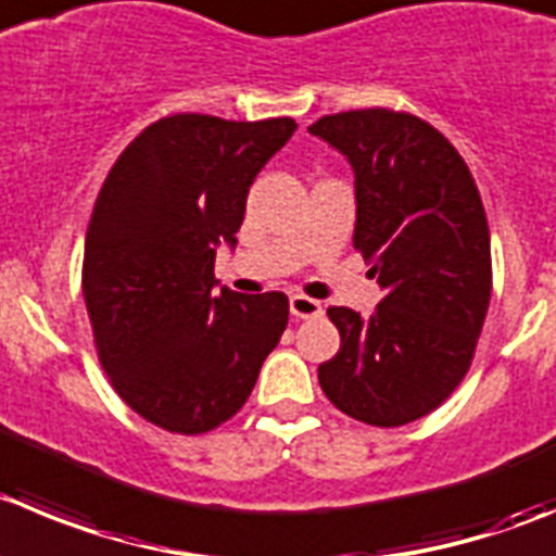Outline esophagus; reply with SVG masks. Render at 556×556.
<instances>
[{"mask_svg":"<svg viewBox=\"0 0 556 556\" xmlns=\"http://www.w3.org/2000/svg\"><path fill=\"white\" fill-rule=\"evenodd\" d=\"M289 311H292L294 319H316V316H321V303L305 298V294H292L289 298Z\"/></svg>","mask_w":556,"mask_h":556,"instance_id":"1","label":"esophagus"}]
</instances>
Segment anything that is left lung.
Listing matches in <instances>:
<instances>
[{
	"label": "left lung",
	"mask_w": 556,
	"mask_h": 556,
	"mask_svg": "<svg viewBox=\"0 0 556 556\" xmlns=\"http://www.w3.org/2000/svg\"><path fill=\"white\" fill-rule=\"evenodd\" d=\"M308 134L352 163V242L384 289L368 319L327 308L341 349L319 384L354 420L406 426L458 388L483 330L491 240L478 185L456 147L406 111L327 114Z\"/></svg>",
	"instance_id": "obj_1"
}]
</instances>
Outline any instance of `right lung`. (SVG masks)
Wrapping results in <instances>:
<instances>
[{
    "label": "right lung",
    "mask_w": 556,
    "mask_h": 556,
    "mask_svg": "<svg viewBox=\"0 0 556 556\" xmlns=\"http://www.w3.org/2000/svg\"><path fill=\"white\" fill-rule=\"evenodd\" d=\"M298 123L172 114L111 166L89 218L81 289L119 399L172 433L235 417L289 321L283 292H215V248L235 245L248 188Z\"/></svg>",
    "instance_id": "1"
}]
</instances>
